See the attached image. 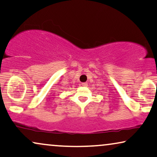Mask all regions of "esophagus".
I'll return each instance as SVG.
<instances>
[{
  "label": "esophagus",
  "mask_w": 157,
  "mask_h": 157,
  "mask_svg": "<svg viewBox=\"0 0 157 157\" xmlns=\"http://www.w3.org/2000/svg\"><path fill=\"white\" fill-rule=\"evenodd\" d=\"M81 85L83 87H87V82H82V84H81Z\"/></svg>",
  "instance_id": "1"
}]
</instances>
